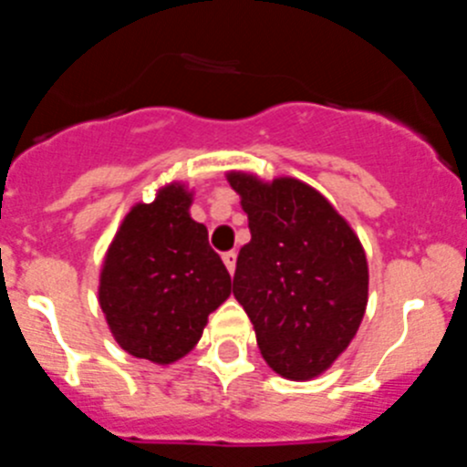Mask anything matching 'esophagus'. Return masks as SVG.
Segmentation results:
<instances>
[{"instance_id": "esophagus-1", "label": "esophagus", "mask_w": 467, "mask_h": 467, "mask_svg": "<svg viewBox=\"0 0 467 467\" xmlns=\"http://www.w3.org/2000/svg\"><path fill=\"white\" fill-rule=\"evenodd\" d=\"M236 250H229V253H224L222 254V259H224V264H226V269H229V274H234V271H236Z\"/></svg>"}]
</instances>
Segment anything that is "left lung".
<instances>
[{
    "mask_svg": "<svg viewBox=\"0 0 467 467\" xmlns=\"http://www.w3.org/2000/svg\"><path fill=\"white\" fill-rule=\"evenodd\" d=\"M229 184L241 193L253 236L238 253L234 296L274 372L296 381L317 377L365 316V250L327 198L299 180L264 184L231 172Z\"/></svg>",
    "mask_w": 467,
    "mask_h": 467,
    "instance_id": "8db88e82",
    "label": "left lung"
}]
</instances>
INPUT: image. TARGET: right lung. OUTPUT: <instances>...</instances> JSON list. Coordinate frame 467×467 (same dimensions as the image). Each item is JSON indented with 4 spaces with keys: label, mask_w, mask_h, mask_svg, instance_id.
Masks as SVG:
<instances>
[{
    "label": "right lung",
    "mask_w": 467,
    "mask_h": 467,
    "mask_svg": "<svg viewBox=\"0 0 467 467\" xmlns=\"http://www.w3.org/2000/svg\"><path fill=\"white\" fill-rule=\"evenodd\" d=\"M180 184L126 214L107 250L100 306L114 339L130 356L168 365L196 346L208 316L231 295V275L189 217Z\"/></svg>",
    "instance_id": "obj_1"
}]
</instances>
